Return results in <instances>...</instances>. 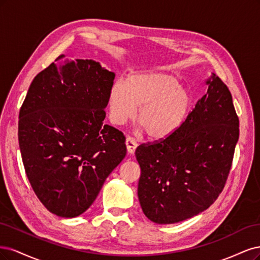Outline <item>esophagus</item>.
Here are the masks:
<instances>
[{
  "instance_id": "esophagus-1",
  "label": "esophagus",
  "mask_w": 260,
  "mask_h": 260,
  "mask_svg": "<svg viewBox=\"0 0 260 260\" xmlns=\"http://www.w3.org/2000/svg\"><path fill=\"white\" fill-rule=\"evenodd\" d=\"M125 144H126V148H127V152L133 154L135 152V150L137 148V141L134 139L133 137H127L126 141H125Z\"/></svg>"
}]
</instances>
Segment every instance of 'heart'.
Here are the masks:
<instances>
[{"label": "heart", "instance_id": "obj_1", "mask_svg": "<svg viewBox=\"0 0 260 260\" xmlns=\"http://www.w3.org/2000/svg\"><path fill=\"white\" fill-rule=\"evenodd\" d=\"M192 100L178 80L162 72L133 74L118 81L110 91L109 108L113 123L137 121L152 139H164L177 131L189 114Z\"/></svg>", "mask_w": 260, "mask_h": 260}]
</instances>
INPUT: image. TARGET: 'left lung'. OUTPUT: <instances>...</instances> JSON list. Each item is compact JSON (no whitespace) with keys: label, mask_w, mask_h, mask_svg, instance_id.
Returning <instances> with one entry per match:
<instances>
[{"label":"left lung","mask_w":260,"mask_h":260,"mask_svg":"<svg viewBox=\"0 0 260 260\" xmlns=\"http://www.w3.org/2000/svg\"><path fill=\"white\" fill-rule=\"evenodd\" d=\"M206 84L207 94L173 135L136 149L140 206L155 223L179 222L205 211L228 179L239 118L227 85L215 74Z\"/></svg>","instance_id":"1"}]
</instances>
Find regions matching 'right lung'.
<instances>
[{
	"instance_id": "obj_1",
	"label": "right lung",
	"mask_w": 260,
	"mask_h": 260,
	"mask_svg": "<svg viewBox=\"0 0 260 260\" xmlns=\"http://www.w3.org/2000/svg\"><path fill=\"white\" fill-rule=\"evenodd\" d=\"M114 78L99 62L60 55L33 79L20 108L24 171L57 216L84 213L126 154L124 134L104 124Z\"/></svg>"
}]
</instances>
